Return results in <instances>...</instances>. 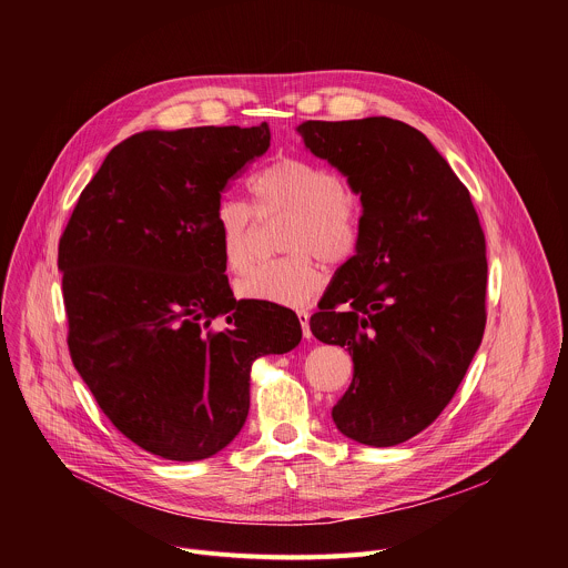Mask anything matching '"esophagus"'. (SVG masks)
<instances>
[{
    "label": "esophagus",
    "mask_w": 568,
    "mask_h": 568,
    "mask_svg": "<svg viewBox=\"0 0 568 568\" xmlns=\"http://www.w3.org/2000/svg\"><path fill=\"white\" fill-rule=\"evenodd\" d=\"M298 316V323H301V331H303V337L310 339L312 337V331H310V312L307 310H298L296 312Z\"/></svg>",
    "instance_id": "esophagus-1"
}]
</instances>
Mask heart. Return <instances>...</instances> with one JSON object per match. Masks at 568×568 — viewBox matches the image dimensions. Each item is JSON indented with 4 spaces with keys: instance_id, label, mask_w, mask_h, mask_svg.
<instances>
[{
    "instance_id": "obj_1",
    "label": "heart",
    "mask_w": 568,
    "mask_h": 568,
    "mask_svg": "<svg viewBox=\"0 0 568 568\" xmlns=\"http://www.w3.org/2000/svg\"><path fill=\"white\" fill-rule=\"evenodd\" d=\"M256 213L290 215L281 250L285 256L263 263L235 283L242 298L305 305L323 285V263L346 265L362 242L357 193L331 169L301 156H281L252 180ZM250 204L222 200L215 209L217 245L231 272H245L256 256L258 222Z\"/></svg>"
}]
</instances>
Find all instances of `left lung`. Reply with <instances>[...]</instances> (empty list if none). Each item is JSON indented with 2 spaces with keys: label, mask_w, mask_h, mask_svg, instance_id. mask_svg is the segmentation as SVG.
Wrapping results in <instances>:
<instances>
[{
  "label": "left lung",
  "mask_w": 568,
  "mask_h": 568,
  "mask_svg": "<svg viewBox=\"0 0 568 568\" xmlns=\"http://www.w3.org/2000/svg\"><path fill=\"white\" fill-rule=\"evenodd\" d=\"M296 132L364 206L359 250L310 318L318 342L353 357L333 420L362 445H399L440 416L480 346L485 235L469 191L420 130L368 116Z\"/></svg>",
  "instance_id": "left-lung-1"
}]
</instances>
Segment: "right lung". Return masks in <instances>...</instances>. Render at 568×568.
Masks as SVG:
<instances>
[{
  "label": "right lung",
  "instance_id": "right-lung-1",
  "mask_svg": "<svg viewBox=\"0 0 568 568\" xmlns=\"http://www.w3.org/2000/svg\"><path fill=\"white\" fill-rule=\"evenodd\" d=\"M270 139L267 123L132 134L60 235L71 362L110 423L154 456L224 449L250 414L252 364L301 342L292 310L233 298L213 222Z\"/></svg>",
  "mask_w": 568,
  "mask_h": 568
}]
</instances>
